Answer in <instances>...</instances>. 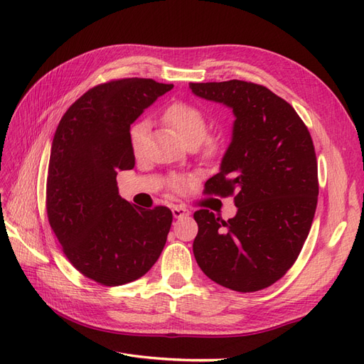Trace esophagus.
<instances>
[{"label": "esophagus", "mask_w": 364, "mask_h": 364, "mask_svg": "<svg viewBox=\"0 0 364 364\" xmlns=\"http://www.w3.org/2000/svg\"><path fill=\"white\" fill-rule=\"evenodd\" d=\"M171 213H173L174 218H183V217H188L190 215L188 209L183 208V206H173Z\"/></svg>", "instance_id": "obj_1"}]
</instances>
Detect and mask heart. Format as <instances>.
Returning <instances> with one entry per match:
<instances>
[{"label": "heart", "mask_w": 364, "mask_h": 364, "mask_svg": "<svg viewBox=\"0 0 364 364\" xmlns=\"http://www.w3.org/2000/svg\"><path fill=\"white\" fill-rule=\"evenodd\" d=\"M162 121L181 136V139L186 146H200L208 135L209 126H208L206 117L203 115V112L199 107H196L190 103H182V102L173 103L164 111ZM147 130H149V121L146 119H141L132 126L130 144L135 153L139 151L142 141L146 138ZM203 146H205V153L209 156L215 155L218 151V142L215 139H207L203 143ZM170 186L176 191H181L183 190L185 181L173 179L170 182Z\"/></svg>", "instance_id": "1"}]
</instances>
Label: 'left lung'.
Here are the masks:
<instances>
[{
	"label": "left lung",
	"mask_w": 364,
	"mask_h": 364,
	"mask_svg": "<svg viewBox=\"0 0 364 364\" xmlns=\"http://www.w3.org/2000/svg\"><path fill=\"white\" fill-rule=\"evenodd\" d=\"M194 95L232 109V141L206 194L234 196L228 222L194 213V258L209 279L250 293L293 266L310 232L318 194L310 132L294 109L266 86L243 80L190 83Z\"/></svg>",
	"instance_id": "left-lung-1"
}]
</instances>
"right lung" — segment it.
Instances as JSON below:
<instances>
[{"mask_svg":"<svg viewBox=\"0 0 364 364\" xmlns=\"http://www.w3.org/2000/svg\"><path fill=\"white\" fill-rule=\"evenodd\" d=\"M173 85L119 79L75 100L53 138L47 178L48 222L73 266L102 285L146 274L170 232L168 208L121 199L117 174L135 165L130 124Z\"/></svg>","mask_w":364,"mask_h":364,"instance_id":"add662e5","label":"right lung"}]
</instances>
